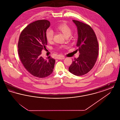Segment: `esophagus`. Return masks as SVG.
<instances>
[{
    "instance_id": "34e87169",
    "label": "esophagus",
    "mask_w": 120,
    "mask_h": 120,
    "mask_svg": "<svg viewBox=\"0 0 120 120\" xmlns=\"http://www.w3.org/2000/svg\"><path fill=\"white\" fill-rule=\"evenodd\" d=\"M65 57L63 56H59L57 57V59H64Z\"/></svg>"
}]
</instances>
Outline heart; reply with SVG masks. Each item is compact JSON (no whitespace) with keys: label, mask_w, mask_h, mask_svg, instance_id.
<instances>
[{"label":"heart","mask_w":120,"mask_h":120,"mask_svg":"<svg viewBox=\"0 0 120 120\" xmlns=\"http://www.w3.org/2000/svg\"><path fill=\"white\" fill-rule=\"evenodd\" d=\"M54 29L58 32H61L66 37H69L71 33L72 30L70 26L66 23H62L55 27ZM53 32L50 30H47L45 33V38L48 42H51L53 39Z\"/></svg>","instance_id":"obj_1"}]
</instances>
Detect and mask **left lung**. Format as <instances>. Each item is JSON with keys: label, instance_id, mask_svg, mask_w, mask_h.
<instances>
[{"label": "left lung", "instance_id": "1", "mask_svg": "<svg viewBox=\"0 0 120 120\" xmlns=\"http://www.w3.org/2000/svg\"><path fill=\"white\" fill-rule=\"evenodd\" d=\"M77 28L78 38L76 46L80 54L75 59L69 71L77 76L85 75L94 67L98 54V44L94 30L89 25L72 20Z\"/></svg>", "mask_w": 120, "mask_h": 120}]
</instances>
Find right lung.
<instances>
[{"label":"right lung","mask_w":120,"mask_h":120,"mask_svg":"<svg viewBox=\"0 0 120 120\" xmlns=\"http://www.w3.org/2000/svg\"><path fill=\"white\" fill-rule=\"evenodd\" d=\"M50 25V22L46 20L30 23L22 31L18 43L19 56L24 68L38 78L51 74L55 63L50 56L45 59L41 55L47 45L45 33Z\"/></svg>","instance_id":"add662e5"}]
</instances>
